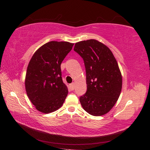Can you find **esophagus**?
Returning a JSON list of instances; mask_svg holds the SVG:
<instances>
[{"label":"esophagus","mask_w":150,"mask_h":150,"mask_svg":"<svg viewBox=\"0 0 150 150\" xmlns=\"http://www.w3.org/2000/svg\"><path fill=\"white\" fill-rule=\"evenodd\" d=\"M69 88L71 89V90H73L75 89V83L73 82V83L69 84Z\"/></svg>","instance_id":"obj_1"}]
</instances>
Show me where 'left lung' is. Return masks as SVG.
Wrapping results in <instances>:
<instances>
[{
	"label": "left lung",
	"mask_w": 150,
	"mask_h": 150,
	"mask_svg": "<svg viewBox=\"0 0 150 150\" xmlns=\"http://www.w3.org/2000/svg\"><path fill=\"white\" fill-rule=\"evenodd\" d=\"M74 51L83 59L87 91L79 98L83 109L93 116L107 113L122 90V75L112 52L104 44L90 39L77 42Z\"/></svg>",
	"instance_id": "1"
}]
</instances>
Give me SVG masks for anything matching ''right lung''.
I'll return each mask as SVG.
<instances>
[{"instance_id":"1","label":"right lung","mask_w":150,"mask_h":150,"mask_svg":"<svg viewBox=\"0 0 150 150\" xmlns=\"http://www.w3.org/2000/svg\"><path fill=\"white\" fill-rule=\"evenodd\" d=\"M74 44L51 41L38 49L28 66L25 87L36 109L49 113L62 106L68 90L60 69L63 60Z\"/></svg>"}]
</instances>
